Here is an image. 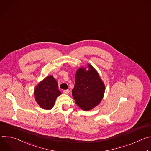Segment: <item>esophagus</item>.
Segmentation results:
<instances>
[{"instance_id": "obj_1", "label": "esophagus", "mask_w": 151, "mask_h": 151, "mask_svg": "<svg viewBox=\"0 0 151 151\" xmlns=\"http://www.w3.org/2000/svg\"><path fill=\"white\" fill-rule=\"evenodd\" d=\"M69 90H64L63 91V93H64V94H69Z\"/></svg>"}]
</instances>
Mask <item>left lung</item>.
Wrapping results in <instances>:
<instances>
[{
  "label": "left lung",
  "mask_w": 151,
  "mask_h": 151,
  "mask_svg": "<svg viewBox=\"0 0 151 151\" xmlns=\"http://www.w3.org/2000/svg\"><path fill=\"white\" fill-rule=\"evenodd\" d=\"M79 68L75 75V84L72 96L76 104L83 111H88L97 106L102 100L105 85L95 68L88 64Z\"/></svg>",
  "instance_id": "obj_1"
}]
</instances>
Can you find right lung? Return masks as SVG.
I'll return each mask as SVG.
<instances>
[{
  "label": "right lung",
  "instance_id": "right-lung-1",
  "mask_svg": "<svg viewBox=\"0 0 151 151\" xmlns=\"http://www.w3.org/2000/svg\"><path fill=\"white\" fill-rule=\"evenodd\" d=\"M61 94L58 83L52 75L41 81L34 90L35 99L41 108L50 110L54 106L55 100Z\"/></svg>",
  "mask_w": 151,
  "mask_h": 151
}]
</instances>
